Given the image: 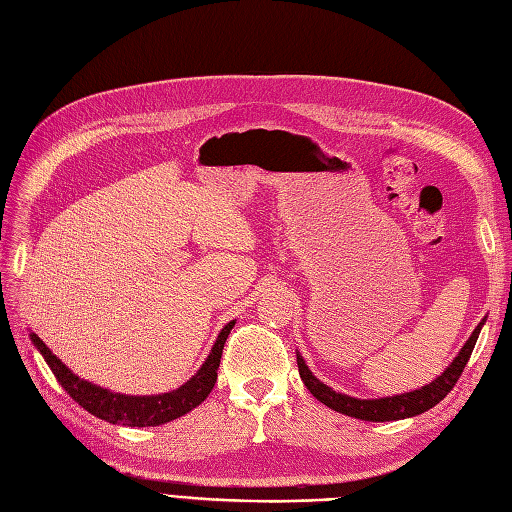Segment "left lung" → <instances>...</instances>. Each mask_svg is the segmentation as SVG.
<instances>
[{
  "instance_id": "left-lung-1",
  "label": "left lung",
  "mask_w": 512,
  "mask_h": 512,
  "mask_svg": "<svg viewBox=\"0 0 512 512\" xmlns=\"http://www.w3.org/2000/svg\"><path fill=\"white\" fill-rule=\"evenodd\" d=\"M483 324H485V320L474 329L466 346L461 348L457 359L446 367L442 376H438L433 382L425 384L423 389L412 391V393L384 397V399H356V397L335 393L333 389H329L327 384H322L316 376H312V371H309V367L305 365L301 354H297L299 374L307 386V391L312 393L318 401H322L324 406H329L335 412H342L346 416L361 418V421H371V423L401 421V418H410V416L427 412L429 408L440 404V401L453 391V386L457 384L463 367H466L470 361V354L474 350V344H476L480 329H483Z\"/></svg>"
}]
</instances>
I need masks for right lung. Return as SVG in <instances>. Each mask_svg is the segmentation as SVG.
<instances>
[{
  "label": "right lung",
  "instance_id": "obj_1",
  "mask_svg": "<svg viewBox=\"0 0 512 512\" xmlns=\"http://www.w3.org/2000/svg\"><path fill=\"white\" fill-rule=\"evenodd\" d=\"M235 327V322H228L222 329V333L215 339V344L207 356V361L203 367L198 369V374L192 376L183 386H179L173 393H164V395H151V397H132V395H119L111 393L106 389H100V386L81 380L79 376H74L72 371L61 363L57 356L44 346L42 339L32 333L34 346L40 350L44 356L46 365L51 367L55 374L57 382L64 386L66 393L94 416L102 418L106 423L113 425H128V427H156L168 421H175V418L188 414L196 406L203 404V401L209 397L211 389L215 386V380H218V367L222 359V350L226 344V337L230 329Z\"/></svg>",
  "mask_w": 512,
  "mask_h": 512
}]
</instances>
